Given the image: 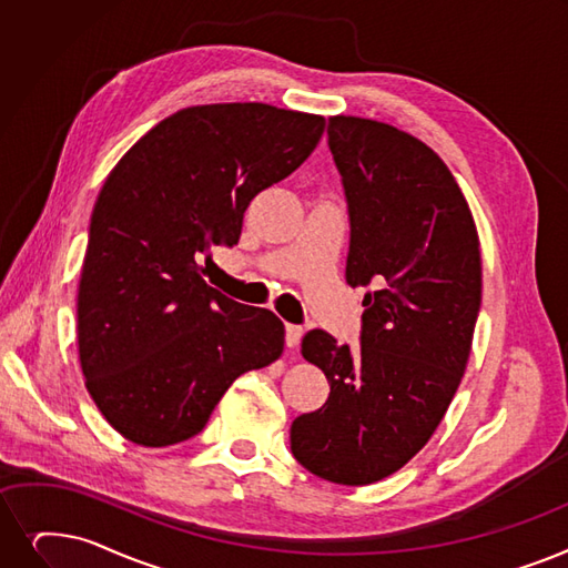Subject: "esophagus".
Masks as SVG:
<instances>
[{
	"label": "esophagus",
	"instance_id": "esophagus-1",
	"mask_svg": "<svg viewBox=\"0 0 568 568\" xmlns=\"http://www.w3.org/2000/svg\"><path fill=\"white\" fill-rule=\"evenodd\" d=\"M302 336H304L302 325H287L285 327V345H287V348H297Z\"/></svg>",
	"mask_w": 568,
	"mask_h": 568
}]
</instances>
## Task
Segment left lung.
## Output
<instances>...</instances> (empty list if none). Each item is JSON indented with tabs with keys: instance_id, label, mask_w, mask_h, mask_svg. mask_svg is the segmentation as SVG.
Wrapping results in <instances>:
<instances>
[{
	"instance_id": "8db88e82",
	"label": "left lung",
	"mask_w": 568,
	"mask_h": 568,
	"mask_svg": "<svg viewBox=\"0 0 568 568\" xmlns=\"http://www.w3.org/2000/svg\"><path fill=\"white\" fill-rule=\"evenodd\" d=\"M327 143L351 220L345 281L366 287L359 348L311 329L302 355L329 381L290 448L338 485L387 478L423 450L464 376L480 311V243L450 169L415 136L334 115Z\"/></svg>"
}]
</instances>
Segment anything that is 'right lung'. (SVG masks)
<instances>
[{"label": "right lung", "mask_w": 568, "mask_h": 568, "mask_svg": "<svg viewBox=\"0 0 568 568\" xmlns=\"http://www.w3.org/2000/svg\"><path fill=\"white\" fill-rule=\"evenodd\" d=\"M325 118L268 104L190 106L141 136L90 217L79 355L106 423L136 446L200 434L227 387L281 357L285 327L202 278L255 196L315 151Z\"/></svg>", "instance_id": "right-lung-1"}]
</instances>
